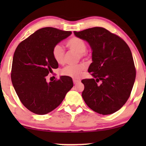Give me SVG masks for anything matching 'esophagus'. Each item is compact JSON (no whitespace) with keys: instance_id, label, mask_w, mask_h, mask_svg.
<instances>
[{"instance_id":"esophagus-1","label":"esophagus","mask_w":146,"mask_h":146,"mask_svg":"<svg viewBox=\"0 0 146 146\" xmlns=\"http://www.w3.org/2000/svg\"><path fill=\"white\" fill-rule=\"evenodd\" d=\"M80 82V80H76V79H73V82L74 84H76L77 83H79Z\"/></svg>"}]
</instances>
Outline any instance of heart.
<instances>
[{"label":"heart","instance_id":"obj_1","mask_svg":"<svg viewBox=\"0 0 146 146\" xmlns=\"http://www.w3.org/2000/svg\"><path fill=\"white\" fill-rule=\"evenodd\" d=\"M66 45L70 50L78 53V55L80 58H84L88 56L86 42L84 40L81 38L77 36L71 37L66 41ZM52 56L57 64H63L65 57L64 49L59 44H56L54 46L52 50ZM86 66L84 64L68 65L61 70L60 74L62 76H66L73 78H78L80 77L82 71L84 70Z\"/></svg>","mask_w":146,"mask_h":146}]
</instances>
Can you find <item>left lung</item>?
<instances>
[{"label": "left lung", "instance_id": "8db88e82", "mask_svg": "<svg viewBox=\"0 0 146 146\" xmlns=\"http://www.w3.org/2000/svg\"><path fill=\"white\" fill-rule=\"evenodd\" d=\"M86 40L92 49V62L88 72L91 79H84L82 96L90 108L102 115L111 114L125 104L135 82V68L126 42L102 27L74 32Z\"/></svg>", "mask_w": 146, "mask_h": 146}]
</instances>
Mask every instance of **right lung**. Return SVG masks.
I'll use <instances>...</instances> for the list:
<instances>
[{"instance_id":"1","label":"right lung","mask_w":146,"mask_h":146,"mask_svg":"<svg viewBox=\"0 0 146 146\" xmlns=\"http://www.w3.org/2000/svg\"><path fill=\"white\" fill-rule=\"evenodd\" d=\"M71 34L45 27L18 45L12 64L11 80L22 104L32 112L38 115L50 112L73 87L70 77L63 76L49 83L46 79L52 70L58 67L52 56L54 46Z\"/></svg>"}]
</instances>
